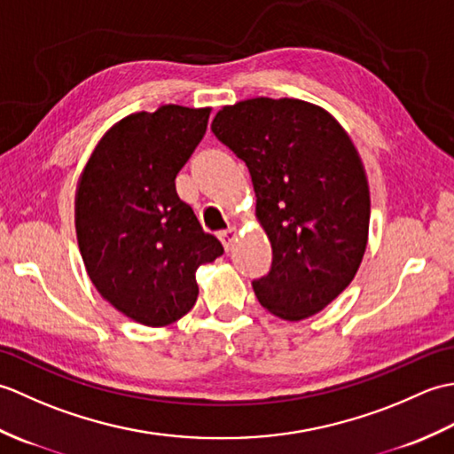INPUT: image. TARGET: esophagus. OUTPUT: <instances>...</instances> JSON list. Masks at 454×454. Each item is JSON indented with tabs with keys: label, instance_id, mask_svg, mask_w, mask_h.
Returning a JSON list of instances; mask_svg holds the SVG:
<instances>
[{
	"label": "esophagus",
	"instance_id": "esophagus-1",
	"mask_svg": "<svg viewBox=\"0 0 454 454\" xmlns=\"http://www.w3.org/2000/svg\"><path fill=\"white\" fill-rule=\"evenodd\" d=\"M218 238H220V242H222V246H224L226 252H230V249H232V244L236 242V228H228L226 232H222Z\"/></svg>",
	"mask_w": 454,
	"mask_h": 454
}]
</instances>
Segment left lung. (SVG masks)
<instances>
[{
    "mask_svg": "<svg viewBox=\"0 0 454 454\" xmlns=\"http://www.w3.org/2000/svg\"><path fill=\"white\" fill-rule=\"evenodd\" d=\"M212 134L246 163L273 265L254 281L269 312L298 322L351 285L369 239L371 195L359 153L324 109L255 98L216 113Z\"/></svg>",
    "mask_w": 454,
    "mask_h": 454,
    "instance_id": "1",
    "label": "left lung"
}]
</instances>
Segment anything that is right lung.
I'll return each instance as SVG.
<instances>
[{
	"mask_svg": "<svg viewBox=\"0 0 454 454\" xmlns=\"http://www.w3.org/2000/svg\"><path fill=\"white\" fill-rule=\"evenodd\" d=\"M208 114L181 105L132 113L103 134L82 173L75 228L85 269L105 301L144 325L185 316L199 296L197 269L224 252L176 191Z\"/></svg>",
	"mask_w": 454,
	"mask_h": 454,
	"instance_id": "right-lung-1",
	"label": "right lung"
}]
</instances>
